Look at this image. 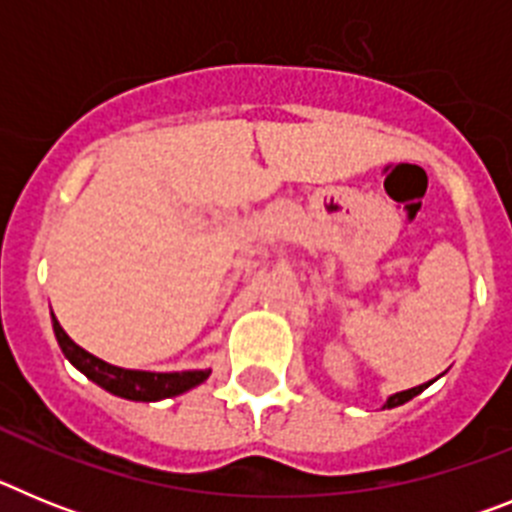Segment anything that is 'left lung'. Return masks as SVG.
<instances>
[{
    "mask_svg": "<svg viewBox=\"0 0 512 512\" xmlns=\"http://www.w3.org/2000/svg\"><path fill=\"white\" fill-rule=\"evenodd\" d=\"M425 384H420V387H413V390H405V392H397V395H392L390 400H387V408H397V405H402V402L413 400L415 395H420L423 392Z\"/></svg>",
    "mask_w": 512,
    "mask_h": 512,
    "instance_id": "8db88e82",
    "label": "left lung"
}]
</instances>
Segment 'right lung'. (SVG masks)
Segmentation results:
<instances>
[{
  "label": "right lung",
  "instance_id": "1",
  "mask_svg": "<svg viewBox=\"0 0 512 512\" xmlns=\"http://www.w3.org/2000/svg\"><path fill=\"white\" fill-rule=\"evenodd\" d=\"M53 330H56L58 346H61L63 356L71 361V364L79 369V372L87 374L92 382H97L99 387H104L107 392L117 397H125V400H138V402H153L164 400V397L182 395V392L192 390L197 384L205 382L210 377V372H174V374H156V372H133V369H120V366H112L107 361L97 359L94 354L84 351L81 346H76L66 330L61 328V323L53 315Z\"/></svg>",
  "mask_w": 512,
  "mask_h": 512
}]
</instances>
